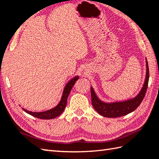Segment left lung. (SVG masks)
Masks as SVG:
<instances>
[{"instance_id":"8db88e82","label":"left lung","mask_w":159,"mask_h":159,"mask_svg":"<svg viewBox=\"0 0 159 159\" xmlns=\"http://www.w3.org/2000/svg\"><path fill=\"white\" fill-rule=\"evenodd\" d=\"M146 76L143 86L138 95L133 99L124 102H117L113 103H106L101 101L97 97L92 87H91L92 95V103L94 109L101 116L106 117H121L133 112L140 105L145 95H146L148 80H149V67L146 61Z\"/></svg>"}]
</instances>
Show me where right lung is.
Wrapping results in <instances>:
<instances>
[{"mask_svg": "<svg viewBox=\"0 0 159 159\" xmlns=\"http://www.w3.org/2000/svg\"><path fill=\"white\" fill-rule=\"evenodd\" d=\"M78 79H79V76L74 77L72 79H71L70 81L67 83L65 88L63 89V95L61 97V101L55 107L53 108V109L46 111H43V112H32V111H27L25 109H23V108L22 109L25 111L26 113H29V115H31V116L33 117L39 118V119L51 120L58 117L59 115L63 113V111L65 109L67 104V100L70 93V91L72 89L74 85L75 84Z\"/></svg>", "mask_w": 159, "mask_h": 159, "instance_id": "right-lung-1", "label": "right lung"}]
</instances>
